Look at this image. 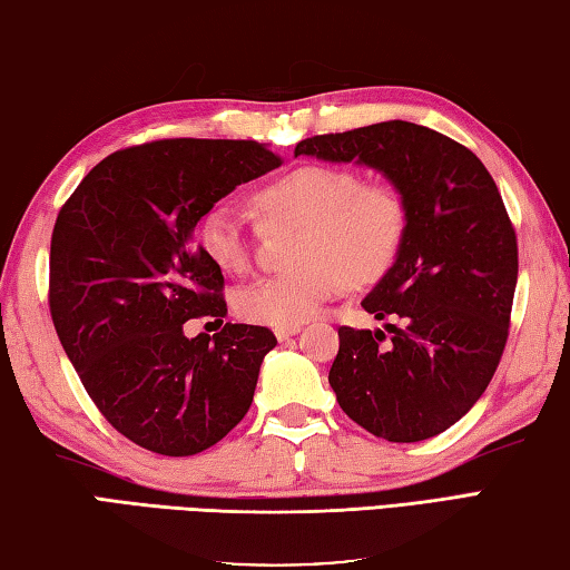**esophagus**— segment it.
Masks as SVG:
<instances>
[{"instance_id":"1","label":"esophagus","mask_w":570,"mask_h":570,"mask_svg":"<svg viewBox=\"0 0 570 570\" xmlns=\"http://www.w3.org/2000/svg\"><path fill=\"white\" fill-rule=\"evenodd\" d=\"M299 332V325H293V327H275V337L281 340V342H285V340H289L293 335H297Z\"/></svg>"}]
</instances>
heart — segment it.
I'll return each instance as SVG.
<instances>
[{
    "instance_id": "heart-1",
    "label": "heart",
    "mask_w": 570,
    "mask_h": 570,
    "mask_svg": "<svg viewBox=\"0 0 570 570\" xmlns=\"http://www.w3.org/2000/svg\"><path fill=\"white\" fill-rule=\"evenodd\" d=\"M253 203L273 230H303L295 273L263 277L235 293V313L265 327H293L315 317L345 283H377L400 257L410 210L390 184H364L352 168L299 166L255 190ZM198 245L223 273L250 265V235L228 203L206 210Z\"/></svg>"
}]
</instances>
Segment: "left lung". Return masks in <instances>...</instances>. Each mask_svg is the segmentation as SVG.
<instances>
[{"instance_id": "1", "label": "left lung", "mask_w": 570, "mask_h": 570, "mask_svg": "<svg viewBox=\"0 0 570 570\" xmlns=\"http://www.w3.org/2000/svg\"><path fill=\"white\" fill-rule=\"evenodd\" d=\"M295 156L380 170L410 210L400 257L362 299L400 325L390 340L340 327L342 412L386 442L442 434L484 394L509 337L519 245L497 184L466 146L410 121L305 138Z\"/></svg>"}]
</instances>
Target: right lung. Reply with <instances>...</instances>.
Segmentation results:
<instances>
[{
  "label": "right lung",
  "instance_id": "obj_1",
  "mask_svg": "<svg viewBox=\"0 0 570 570\" xmlns=\"http://www.w3.org/2000/svg\"><path fill=\"white\" fill-rule=\"evenodd\" d=\"M277 166L257 141L164 138L106 156L59 210L53 327L106 422L148 452L198 454L250 410L277 340L230 322L213 338L185 337L188 318L228 315L220 267L193 230L235 186Z\"/></svg>",
  "mask_w": 570,
  "mask_h": 570
}]
</instances>
